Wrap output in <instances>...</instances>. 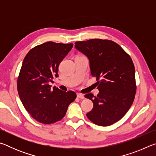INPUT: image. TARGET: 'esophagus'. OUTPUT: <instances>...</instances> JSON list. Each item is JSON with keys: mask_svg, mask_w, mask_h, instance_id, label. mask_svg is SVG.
<instances>
[{"mask_svg": "<svg viewBox=\"0 0 156 156\" xmlns=\"http://www.w3.org/2000/svg\"><path fill=\"white\" fill-rule=\"evenodd\" d=\"M77 97L78 98H80V99H84V95L81 94H79V93L77 94Z\"/></svg>", "mask_w": 156, "mask_h": 156, "instance_id": "34e87169", "label": "esophagus"}]
</instances>
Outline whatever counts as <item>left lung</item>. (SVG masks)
I'll use <instances>...</instances> for the list:
<instances>
[{"mask_svg":"<svg viewBox=\"0 0 156 156\" xmlns=\"http://www.w3.org/2000/svg\"><path fill=\"white\" fill-rule=\"evenodd\" d=\"M75 48L87 57L99 94L84 97L94 108L87 116L97 125L107 126L120 120L133 103L136 91L135 67L131 57L115 42L91 39L75 43Z\"/></svg>","mask_w":156,"mask_h":156,"instance_id":"8db88e82","label":"left lung"}]
</instances>
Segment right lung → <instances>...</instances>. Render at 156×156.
<instances>
[{
  "label": "right lung",
  "mask_w": 156,
  "mask_h": 156,
  "mask_svg": "<svg viewBox=\"0 0 156 156\" xmlns=\"http://www.w3.org/2000/svg\"><path fill=\"white\" fill-rule=\"evenodd\" d=\"M73 44L47 42L31 49L23 61L17 82L20 99L31 117L51 124L64 117L76 98L75 92L62 91L50 83L58 77V66Z\"/></svg>",
  "instance_id": "add662e5"
}]
</instances>
